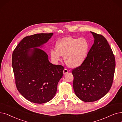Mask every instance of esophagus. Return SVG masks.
Masks as SVG:
<instances>
[{
  "label": "esophagus",
  "mask_w": 122,
  "mask_h": 122,
  "mask_svg": "<svg viewBox=\"0 0 122 122\" xmlns=\"http://www.w3.org/2000/svg\"><path fill=\"white\" fill-rule=\"evenodd\" d=\"M68 72H69L68 70L67 69H66V68H65L64 69V70H63V73H64V75H65V74H67V73H68Z\"/></svg>",
  "instance_id": "34e87169"
}]
</instances>
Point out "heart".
Masks as SVG:
<instances>
[{
  "mask_svg": "<svg viewBox=\"0 0 122 122\" xmlns=\"http://www.w3.org/2000/svg\"><path fill=\"white\" fill-rule=\"evenodd\" d=\"M56 50L51 51V57L55 62L60 60L61 55L64 56L66 64L70 67H77L83 64L87 57L89 44L83 38H75L66 37L58 41Z\"/></svg>",
  "mask_w": 122,
  "mask_h": 122,
  "instance_id": "b5f03b06",
  "label": "heart"
}]
</instances>
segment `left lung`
I'll use <instances>...</instances> for the list:
<instances>
[{
  "mask_svg": "<svg viewBox=\"0 0 122 122\" xmlns=\"http://www.w3.org/2000/svg\"><path fill=\"white\" fill-rule=\"evenodd\" d=\"M95 39L86 59L74 68L73 88L83 101H96L104 97L112 87L115 73V56L104 37L91 32Z\"/></svg>",
  "mask_w": 122,
  "mask_h": 122,
  "instance_id": "left-lung-1",
  "label": "left lung"
}]
</instances>
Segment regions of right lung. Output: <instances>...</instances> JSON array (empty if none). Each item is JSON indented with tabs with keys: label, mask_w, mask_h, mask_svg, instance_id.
<instances>
[{
	"label": "right lung",
	"mask_w": 122,
	"mask_h": 122,
	"mask_svg": "<svg viewBox=\"0 0 122 122\" xmlns=\"http://www.w3.org/2000/svg\"><path fill=\"white\" fill-rule=\"evenodd\" d=\"M53 34L26 36L12 53V65L17 89L25 99L34 103H45L53 98L58 83L63 76L64 67L50 63L45 51L38 48L46 43Z\"/></svg>",
	"instance_id": "add662e5"
}]
</instances>
